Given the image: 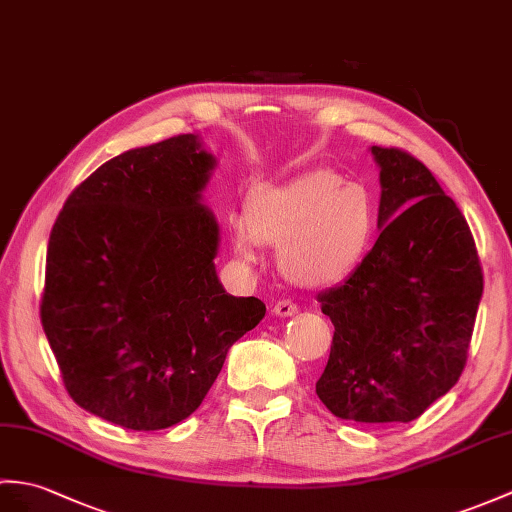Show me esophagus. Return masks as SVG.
Masks as SVG:
<instances>
[{
	"instance_id": "obj_1",
	"label": "esophagus",
	"mask_w": 512,
	"mask_h": 512,
	"mask_svg": "<svg viewBox=\"0 0 512 512\" xmlns=\"http://www.w3.org/2000/svg\"><path fill=\"white\" fill-rule=\"evenodd\" d=\"M272 312L281 318H288V316L299 314V307H296L292 301H277L275 307H272Z\"/></svg>"
}]
</instances>
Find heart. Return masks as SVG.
<instances>
[{"instance_id":"heart-1","label":"heart","mask_w":512,"mask_h":512,"mask_svg":"<svg viewBox=\"0 0 512 512\" xmlns=\"http://www.w3.org/2000/svg\"><path fill=\"white\" fill-rule=\"evenodd\" d=\"M233 251L246 264L259 246H279L283 277L299 288H329L353 275L371 251L377 207L366 187L331 170L255 187L244 216H231Z\"/></svg>"}]
</instances>
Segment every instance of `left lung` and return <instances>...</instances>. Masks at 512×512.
I'll list each match as a JSON object with an SVG mask.
<instances>
[{"label":"left lung","mask_w":512,"mask_h":512,"mask_svg":"<svg viewBox=\"0 0 512 512\" xmlns=\"http://www.w3.org/2000/svg\"><path fill=\"white\" fill-rule=\"evenodd\" d=\"M379 168L377 229L362 264L318 294L334 342L316 395L358 423H408L456 386L482 299L469 224L434 174L397 148Z\"/></svg>","instance_id":"8db88e82"}]
</instances>
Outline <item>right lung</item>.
<instances>
[{"label":"right lung","instance_id":"add662e5","mask_svg":"<svg viewBox=\"0 0 512 512\" xmlns=\"http://www.w3.org/2000/svg\"><path fill=\"white\" fill-rule=\"evenodd\" d=\"M198 135L122 152L74 189L47 244L41 323L80 408L126 430L187 419L266 316L218 279Z\"/></svg>","mask_w":512,"mask_h":512}]
</instances>
